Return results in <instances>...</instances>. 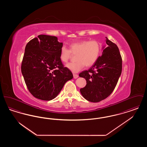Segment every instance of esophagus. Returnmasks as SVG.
I'll return each mask as SVG.
<instances>
[{"label":"esophagus","mask_w":147,"mask_h":147,"mask_svg":"<svg viewBox=\"0 0 147 147\" xmlns=\"http://www.w3.org/2000/svg\"><path fill=\"white\" fill-rule=\"evenodd\" d=\"M78 77H79V76L78 74H73V77H74V79H77V78H78Z\"/></svg>","instance_id":"1"}]
</instances>
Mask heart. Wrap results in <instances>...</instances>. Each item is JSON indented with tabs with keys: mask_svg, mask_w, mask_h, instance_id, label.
Listing matches in <instances>:
<instances>
[{
	"mask_svg": "<svg viewBox=\"0 0 147 147\" xmlns=\"http://www.w3.org/2000/svg\"><path fill=\"white\" fill-rule=\"evenodd\" d=\"M101 49L100 43L96 40H83L72 42L69 49L63 46L60 50L59 57L63 63H67L72 55L75 56L76 62L67 64V67L74 73H77L84 68L90 67L98 61Z\"/></svg>",
	"mask_w": 147,
	"mask_h": 147,
	"instance_id": "1",
	"label": "heart"
}]
</instances>
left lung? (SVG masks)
<instances>
[{"mask_svg":"<svg viewBox=\"0 0 147 147\" xmlns=\"http://www.w3.org/2000/svg\"><path fill=\"white\" fill-rule=\"evenodd\" d=\"M105 47L101 56L88 70L79 74L86 81L80 89L83 96L92 102L107 98L114 90L122 72V59L117 46L106 37Z\"/></svg>","mask_w":147,"mask_h":147,"instance_id":"1","label":"left lung"}]
</instances>
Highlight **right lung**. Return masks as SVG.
Returning <instances> with one entry per match:
<instances>
[{"label": "right lung", "instance_id": "obj_1", "mask_svg": "<svg viewBox=\"0 0 147 147\" xmlns=\"http://www.w3.org/2000/svg\"><path fill=\"white\" fill-rule=\"evenodd\" d=\"M63 43L57 37L38 35L27 43L21 73L28 91L35 98L49 101L56 98L73 74L60 59Z\"/></svg>", "mask_w": 147, "mask_h": 147}]
</instances>
